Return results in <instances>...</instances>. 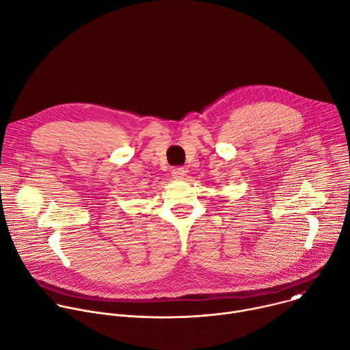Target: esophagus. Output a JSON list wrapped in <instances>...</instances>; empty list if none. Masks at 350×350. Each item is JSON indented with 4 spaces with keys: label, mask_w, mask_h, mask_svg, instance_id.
<instances>
[{
    "label": "esophagus",
    "mask_w": 350,
    "mask_h": 350,
    "mask_svg": "<svg viewBox=\"0 0 350 350\" xmlns=\"http://www.w3.org/2000/svg\"><path fill=\"white\" fill-rule=\"evenodd\" d=\"M184 176H185V170L183 167H174L172 170V177L174 180H184Z\"/></svg>",
    "instance_id": "34e87169"
}]
</instances>
